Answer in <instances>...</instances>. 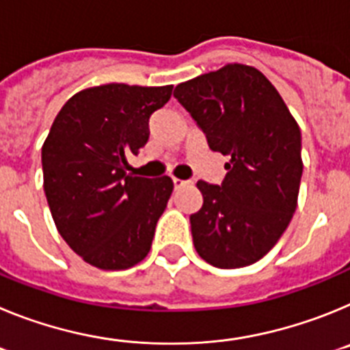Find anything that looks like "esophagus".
I'll return each instance as SVG.
<instances>
[{
  "label": "esophagus",
  "mask_w": 350,
  "mask_h": 350,
  "mask_svg": "<svg viewBox=\"0 0 350 350\" xmlns=\"http://www.w3.org/2000/svg\"><path fill=\"white\" fill-rule=\"evenodd\" d=\"M194 184L193 180H180V178H173V187L175 189H182V187H185V185H191Z\"/></svg>",
  "instance_id": "obj_1"
}]
</instances>
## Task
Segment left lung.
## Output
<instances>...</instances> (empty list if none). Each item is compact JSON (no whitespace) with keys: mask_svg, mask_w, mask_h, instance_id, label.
Segmentation results:
<instances>
[{"mask_svg":"<svg viewBox=\"0 0 350 350\" xmlns=\"http://www.w3.org/2000/svg\"><path fill=\"white\" fill-rule=\"evenodd\" d=\"M173 96L213 152L230 157L221 184H196L203 206L189 217L194 249L212 267H249L279 242L296 210L299 126L270 80L245 64L178 83Z\"/></svg>","mask_w":350,"mask_h":350,"instance_id":"8db88e82","label":"left lung"}]
</instances>
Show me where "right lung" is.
<instances>
[{"label":"right lung","mask_w":350,"mask_h":350,"mask_svg":"<svg viewBox=\"0 0 350 350\" xmlns=\"http://www.w3.org/2000/svg\"><path fill=\"white\" fill-rule=\"evenodd\" d=\"M172 89H83L54 119L42 147L43 189L64 242L92 267L126 270L150 250L173 182L128 175L126 156L147 144L148 119Z\"/></svg>","instance_id":"right-lung-1"}]
</instances>
